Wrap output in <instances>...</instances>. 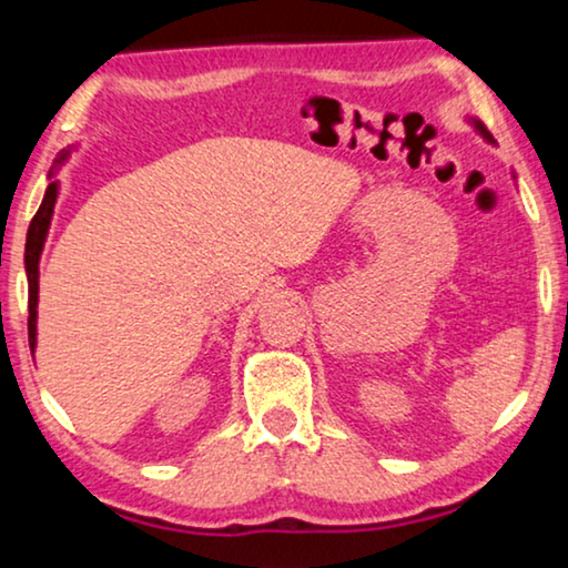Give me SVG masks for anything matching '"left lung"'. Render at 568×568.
I'll return each instance as SVG.
<instances>
[{"instance_id":"left-lung-1","label":"left lung","mask_w":568,"mask_h":568,"mask_svg":"<svg viewBox=\"0 0 568 568\" xmlns=\"http://www.w3.org/2000/svg\"><path fill=\"white\" fill-rule=\"evenodd\" d=\"M473 123H476V129L480 131V134H484L486 139H491V134H488V131H486V126H484V123H480V121H473Z\"/></svg>"}]
</instances>
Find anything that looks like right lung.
<instances>
[{
    "label": "right lung",
    "instance_id": "1",
    "mask_svg": "<svg viewBox=\"0 0 568 568\" xmlns=\"http://www.w3.org/2000/svg\"><path fill=\"white\" fill-rule=\"evenodd\" d=\"M61 160H64V158H61ZM57 193H59V185H57V183H49V189H45V196H43V204L38 206L33 222H30V227H28V240H26V271H28V341H30V348L36 346L38 258H41L45 232H49L51 214H53V204H57Z\"/></svg>",
    "mask_w": 568,
    "mask_h": 568
}]
</instances>
